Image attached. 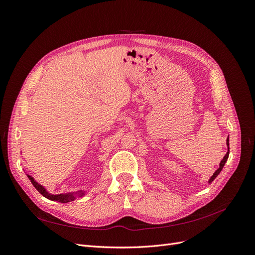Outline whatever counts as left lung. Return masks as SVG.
I'll return each instance as SVG.
<instances>
[{"label":"left lung","instance_id":"1","mask_svg":"<svg viewBox=\"0 0 255 255\" xmlns=\"http://www.w3.org/2000/svg\"><path fill=\"white\" fill-rule=\"evenodd\" d=\"M227 144L229 145V138H228V139H227ZM229 153H230V151H228L227 152V154H226V155H225V157H223L222 158V160L220 161V166H219V168L217 169V170H216L215 172H214V174L211 176V179H210V181H208V182H210V183H212L215 179H216V177H217V175L221 172V170H222V168H223V166H225V164L227 163V160H228V157H229Z\"/></svg>","mask_w":255,"mask_h":255}]
</instances>
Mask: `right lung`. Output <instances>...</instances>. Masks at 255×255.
I'll use <instances>...</instances> for the list:
<instances>
[{
  "instance_id": "obj_1",
  "label": "right lung",
  "mask_w": 255,
  "mask_h": 255,
  "mask_svg": "<svg viewBox=\"0 0 255 255\" xmlns=\"http://www.w3.org/2000/svg\"><path fill=\"white\" fill-rule=\"evenodd\" d=\"M27 177L29 179V181L32 182V184L34 185V187L40 192V194L45 197L49 200H52V201H58V202H61V203H67V202H70V201H73V200L75 199V196L78 194V192H69V194H60V195H51L49 194V192L44 189L43 186H41L40 184H38L35 180L34 177H32L30 175L27 174ZM80 192V196H84V191H79Z\"/></svg>"
}]
</instances>
